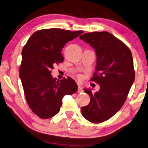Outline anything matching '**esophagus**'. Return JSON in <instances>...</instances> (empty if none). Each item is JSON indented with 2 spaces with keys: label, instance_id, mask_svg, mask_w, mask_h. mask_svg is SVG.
Listing matches in <instances>:
<instances>
[{
  "label": "esophagus",
  "instance_id": "esophagus-1",
  "mask_svg": "<svg viewBox=\"0 0 148 148\" xmlns=\"http://www.w3.org/2000/svg\"><path fill=\"white\" fill-rule=\"evenodd\" d=\"M77 92H78L79 93H81L83 92V89L80 87V86H79L78 87V90H77Z\"/></svg>",
  "mask_w": 148,
  "mask_h": 148
}]
</instances>
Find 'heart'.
I'll return each mask as SVG.
<instances>
[{
  "mask_svg": "<svg viewBox=\"0 0 148 148\" xmlns=\"http://www.w3.org/2000/svg\"><path fill=\"white\" fill-rule=\"evenodd\" d=\"M77 78H78L79 80H81V79H82V77H81V75H77Z\"/></svg>",
  "mask_w": 148,
  "mask_h": 148,
  "instance_id": "obj_1",
  "label": "heart"
}]
</instances>
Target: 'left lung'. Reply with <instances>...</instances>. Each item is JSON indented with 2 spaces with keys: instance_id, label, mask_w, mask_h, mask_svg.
Here are the masks:
<instances>
[{
  "instance_id": "obj_1",
  "label": "left lung",
  "mask_w": 148,
  "mask_h": 148,
  "mask_svg": "<svg viewBox=\"0 0 148 148\" xmlns=\"http://www.w3.org/2000/svg\"><path fill=\"white\" fill-rule=\"evenodd\" d=\"M80 39L96 52V71L90 80L100 85L95 93L84 88L90 101L82 107L81 113L89 122L101 123L113 116L126 101L135 79L132 55L122 41L107 32L85 33Z\"/></svg>"
}]
</instances>
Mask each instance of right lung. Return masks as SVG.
<instances>
[{"label":"right lung","mask_w":148,"mask_h":148,"mask_svg":"<svg viewBox=\"0 0 148 148\" xmlns=\"http://www.w3.org/2000/svg\"><path fill=\"white\" fill-rule=\"evenodd\" d=\"M82 33L60 28L41 29L31 36L23 47L20 78L29 107L41 119L57 114L65 95L77 91L73 79L68 77L57 80L51 70L64 60L61 51L66 43Z\"/></svg>","instance_id":"1"}]
</instances>
